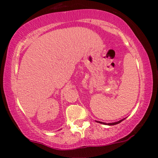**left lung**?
<instances>
[{"instance_id":"8db88e82","label":"left lung","mask_w":158,"mask_h":158,"mask_svg":"<svg viewBox=\"0 0 158 158\" xmlns=\"http://www.w3.org/2000/svg\"><path fill=\"white\" fill-rule=\"evenodd\" d=\"M126 119V118H124V119H121V120H119V121H118V122H116V123H108V124H107V123H102V122H99V121H97V122H98V123H101V124H104V125H108V126H114V125H117V124H119V123H120L121 122H122L123 120H124V119Z\"/></svg>"}]
</instances>
